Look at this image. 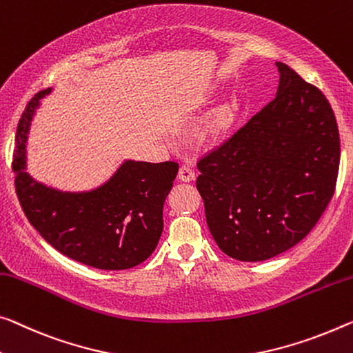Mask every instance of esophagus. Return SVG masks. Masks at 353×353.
I'll list each match as a JSON object with an SVG mask.
<instances>
[{"label":"esophagus","instance_id":"34e87169","mask_svg":"<svg viewBox=\"0 0 353 353\" xmlns=\"http://www.w3.org/2000/svg\"><path fill=\"white\" fill-rule=\"evenodd\" d=\"M178 176H180L181 181H192L195 178L194 167L191 164H183L180 167V172H178Z\"/></svg>","mask_w":353,"mask_h":353}]
</instances>
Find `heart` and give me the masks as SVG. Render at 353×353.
Here are the masks:
<instances>
[{
    "label": "heart",
    "instance_id": "obj_1",
    "mask_svg": "<svg viewBox=\"0 0 353 353\" xmlns=\"http://www.w3.org/2000/svg\"><path fill=\"white\" fill-rule=\"evenodd\" d=\"M222 118H225V113H224V115H222ZM222 118H221V120H222Z\"/></svg>",
    "mask_w": 353,
    "mask_h": 353
}]
</instances>
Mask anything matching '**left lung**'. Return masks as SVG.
<instances>
[{
  "label": "left lung",
  "instance_id": "1",
  "mask_svg": "<svg viewBox=\"0 0 353 353\" xmlns=\"http://www.w3.org/2000/svg\"><path fill=\"white\" fill-rule=\"evenodd\" d=\"M278 94L197 161L208 229L232 259L260 262L300 243L332 200L341 143L333 108L284 63Z\"/></svg>",
  "mask_w": 353,
  "mask_h": 353
}]
</instances>
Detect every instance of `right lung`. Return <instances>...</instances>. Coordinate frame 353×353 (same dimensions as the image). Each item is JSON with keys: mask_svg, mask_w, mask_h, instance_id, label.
I'll return each mask as SVG.
<instances>
[{"mask_svg": "<svg viewBox=\"0 0 353 353\" xmlns=\"http://www.w3.org/2000/svg\"><path fill=\"white\" fill-rule=\"evenodd\" d=\"M42 90L21 113L12 170L23 213L41 236L69 259L99 270H128L158 246L162 208L178 173V162L126 161L105 184L90 192H61L25 172V143Z\"/></svg>", "mask_w": 353, "mask_h": 353, "instance_id": "right-lung-1", "label": "right lung"}]
</instances>
